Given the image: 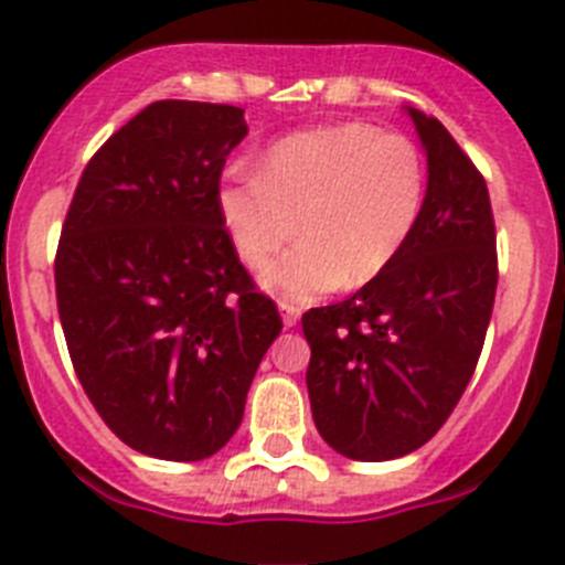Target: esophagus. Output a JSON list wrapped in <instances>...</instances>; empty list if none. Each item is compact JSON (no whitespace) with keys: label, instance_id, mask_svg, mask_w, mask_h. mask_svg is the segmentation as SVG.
<instances>
[{"label":"esophagus","instance_id":"34e87169","mask_svg":"<svg viewBox=\"0 0 565 565\" xmlns=\"http://www.w3.org/2000/svg\"><path fill=\"white\" fill-rule=\"evenodd\" d=\"M279 313H282V326L294 328L299 322V308L291 302H279Z\"/></svg>","mask_w":565,"mask_h":565}]
</instances>
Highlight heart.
Listing matches in <instances>:
<instances>
[{
	"instance_id": "1",
	"label": "heart",
	"mask_w": 565,
	"mask_h": 565,
	"mask_svg": "<svg viewBox=\"0 0 565 565\" xmlns=\"http://www.w3.org/2000/svg\"><path fill=\"white\" fill-rule=\"evenodd\" d=\"M424 192L427 169L411 138L371 124H337L268 147L257 178L217 189V212L252 271L270 266L299 231L303 246L273 262L263 286L308 302L382 277L416 232Z\"/></svg>"
}]
</instances>
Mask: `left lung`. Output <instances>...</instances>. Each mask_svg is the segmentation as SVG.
I'll use <instances>...</instances> for the list:
<instances>
[{
  "label": "left lung",
  "mask_w": 565,
  "mask_h": 565,
  "mask_svg": "<svg viewBox=\"0 0 565 565\" xmlns=\"http://www.w3.org/2000/svg\"><path fill=\"white\" fill-rule=\"evenodd\" d=\"M404 113L427 154L416 232L382 277L302 317L313 424L353 461L402 458L436 436L472 379L495 302L487 183L438 118Z\"/></svg>",
  "instance_id": "8db88e82"
}]
</instances>
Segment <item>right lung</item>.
I'll use <instances>...</instances> for the list:
<instances>
[{"mask_svg":"<svg viewBox=\"0 0 565 565\" xmlns=\"http://www.w3.org/2000/svg\"><path fill=\"white\" fill-rule=\"evenodd\" d=\"M248 135L232 104L154 102L84 169L56 252V299L84 393L143 456L203 461L234 436L282 331L217 212Z\"/></svg>","mask_w":565,"mask_h":565,"instance_id":"right-lung-1","label":"right lung"}]
</instances>
